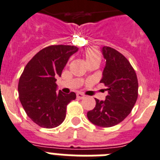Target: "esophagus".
<instances>
[{"mask_svg":"<svg viewBox=\"0 0 160 160\" xmlns=\"http://www.w3.org/2000/svg\"><path fill=\"white\" fill-rule=\"evenodd\" d=\"M76 97H77L79 99H83L84 98V95L81 92H77V94H76Z\"/></svg>","mask_w":160,"mask_h":160,"instance_id":"esophagus-1","label":"esophagus"}]
</instances>
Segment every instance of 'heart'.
Instances as JSON below:
<instances>
[{"label": "heart", "instance_id": "obj_1", "mask_svg": "<svg viewBox=\"0 0 160 160\" xmlns=\"http://www.w3.org/2000/svg\"><path fill=\"white\" fill-rule=\"evenodd\" d=\"M84 56H85V59H86L87 63L92 62L94 61H101V55L98 51L95 49H88L85 53H84Z\"/></svg>", "mask_w": 160, "mask_h": 160}]
</instances>
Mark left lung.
Returning <instances> with one entry per match:
<instances>
[{"mask_svg":"<svg viewBox=\"0 0 160 160\" xmlns=\"http://www.w3.org/2000/svg\"><path fill=\"white\" fill-rule=\"evenodd\" d=\"M106 59L100 83L107 87L105 101L95 98L94 109L87 113L88 120L99 127L108 128L122 122L130 114L138 99L136 72L128 59L113 48L103 46Z\"/></svg>","mask_w":160,"mask_h":160,"instance_id":"8db88e82","label":"left lung"}]
</instances>
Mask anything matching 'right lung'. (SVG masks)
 Returning <instances> with one entry per match:
<instances>
[{
  "mask_svg": "<svg viewBox=\"0 0 160 160\" xmlns=\"http://www.w3.org/2000/svg\"><path fill=\"white\" fill-rule=\"evenodd\" d=\"M72 45H51L39 51L28 62L18 81L20 102L28 116L42 128H53L66 118L68 103L76 93L57 92L56 78L70 57L78 51Z\"/></svg>",
  "mask_w": 160,
  "mask_h": 160,
  "instance_id": "obj_1",
  "label": "right lung"
}]
</instances>
